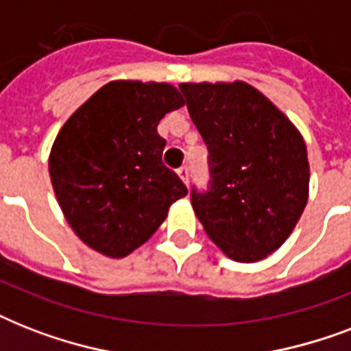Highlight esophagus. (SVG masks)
I'll return each mask as SVG.
<instances>
[{
    "label": "esophagus",
    "mask_w": 351,
    "mask_h": 351,
    "mask_svg": "<svg viewBox=\"0 0 351 351\" xmlns=\"http://www.w3.org/2000/svg\"><path fill=\"white\" fill-rule=\"evenodd\" d=\"M178 176H180V180L187 186V184H189V167H187V165H182L180 169H178Z\"/></svg>",
    "instance_id": "1"
}]
</instances>
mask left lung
<instances>
[{
    "label": "left lung",
    "mask_w": 351,
    "mask_h": 351,
    "mask_svg": "<svg viewBox=\"0 0 351 351\" xmlns=\"http://www.w3.org/2000/svg\"><path fill=\"white\" fill-rule=\"evenodd\" d=\"M209 149L211 187L193 189L204 231L224 255L258 262L286 242L310 197L300 131L253 85L234 80L180 84Z\"/></svg>",
    "instance_id": "obj_1"
}]
</instances>
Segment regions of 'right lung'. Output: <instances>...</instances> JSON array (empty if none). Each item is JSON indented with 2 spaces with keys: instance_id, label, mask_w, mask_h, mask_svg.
Returning <instances> with one entry per match:
<instances>
[{
  "instance_id": "1",
  "label": "right lung",
  "mask_w": 351,
  "mask_h": 351,
  "mask_svg": "<svg viewBox=\"0 0 351 351\" xmlns=\"http://www.w3.org/2000/svg\"><path fill=\"white\" fill-rule=\"evenodd\" d=\"M186 101L175 85L114 80L69 117L49 154L63 217L90 250L123 258L145 244L187 195L162 164L156 127Z\"/></svg>"
}]
</instances>
